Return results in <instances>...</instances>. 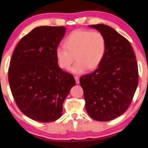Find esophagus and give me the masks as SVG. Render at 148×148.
<instances>
[{"mask_svg":"<svg viewBox=\"0 0 148 148\" xmlns=\"http://www.w3.org/2000/svg\"><path fill=\"white\" fill-rule=\"evenodd\" d=\"M75 82H76V84H79V79L77 76H75Z\"/></svg>","mask_w":148,"mask_h":148,"instance_id":"obj_1","label":"esophagus"}]
</instances>
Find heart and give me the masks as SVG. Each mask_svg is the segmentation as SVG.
I'll return each mask as SVG.
<instances>
[{
    "mask_svg": "<svg viewBox=\"0 0 148 148\" xmlns=\"http://www.w3.org/2000/svg\"><path fill=\"white\" fill-rule=\"evenodd\" d=\"M106 50V40L101 32L77 29L66 37L64 47L56 48L55 55L58 65L63 70L69 69L75 60H77L71 71L81 74L87 69L92 71L98 68Z\"/></svg>",
    "mask_w": 148,
    "mask_h": 148,
    "instance_id": "obj_1",
    "label": "heart"
}]
</instances>
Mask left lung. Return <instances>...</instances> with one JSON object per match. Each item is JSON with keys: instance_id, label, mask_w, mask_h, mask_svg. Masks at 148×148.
I'll return each instance as SVG.
<instances>
[{"instance_id": "obj_1", "label": "left lung", "mask_w": 148, "mask_h": 148, "mask_svg": "<svg viewBox=\"0 0 148 148\" xmlns=\"http://www.w3.org/2000/svg\"><path fill=\"white\" fill-rule=\"evenodd\" d=\"M90 27L104 36L106 50L98 67L81 77L79 82L90 116L96 121H108L129 108L138 86V67L128 40L108 25Z\"/></svg>"}]
</instances>
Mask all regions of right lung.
<instances>
[{
	"label": "right lung",
	"instance_id": "right-lung-1",
	"mask_svg": "<svg viewBox=\"0 0 148 148\" xmlns=\"http://www.w3.org/2000/svg\"><path fill=\"white\" fill-rule=\"evenodd\" d=\"M64 26H40L23 36L12 55L8 79L17 106L26 116L42 123L62 116V104L74 77L62 71L55 50L65 34Z\"/></svg>",
	"mask_w": 148,
	"mask_h": 148
}]
</instances>
